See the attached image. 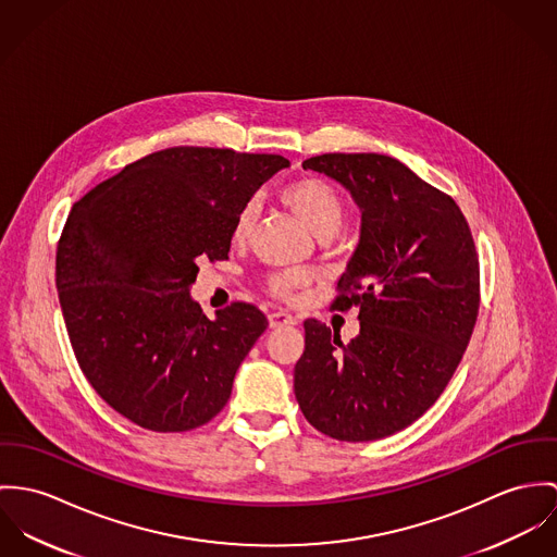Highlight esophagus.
Wrapping results in <instances>:
<instances>
[{
    "mask_svg": "<svg viewBox=\"0 0 557 557\" xmlns=\"http://www.w3.org/2000/svg\"><path fill=\"white\" fill-rule=\"evenodd\" d=\"M269 324L271 329H280V326H293L297 324V318L284 309H277V311H271L269 313Z\"/></svg>",
    "mask_w": 557,
    "mask_h": 557,
    "instance_id": "esophagus-1",
    "label": "esophagus"
}]
</instances>
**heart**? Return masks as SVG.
<instances>
[{"label":"heart","instance_id":"heart-1","mask_svg":"<svg viewBox=\"0 0 557 557\" xmlns=\"http://www.w3.org/2000/svg\"><path fill=\"white\" fill-rule=\"evenodd\" d=\"M280 198L320 239L333 237L346 222V213H348L346 198L324 177L308 175V177L293 180L286 186L280 187ZM253 222H256V202L248 200L239 207L235 215L233 239L237 244H244L248 239ZM306 282H308V275L299 271H269L264 275L267 290L280 299H290L295 290L301 288Z\"/></svg>","mask_w":557,"mask_h":557}]
</instances>
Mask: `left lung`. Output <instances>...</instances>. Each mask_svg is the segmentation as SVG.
Here are the masks:
<instances>
[{
  "label": "left lung",
  "instance_id": "1",
  "mask_svg": "<svg viewBox=\"0 0 557 557\" xmlns=\"http://www.w3.org/2000/svg\"><path fill=\"white\" fill-rule=\"evenodd\" d=\"M348 187L363 211L361 244L331 309H359L361 333L308 318L295 366L299 408L318 432L371 442L401 432L442 395L481 308L479 253L457 202L382 153L304 162Z\"/></svg>",
  "mask_w": 557,
  "mask_h": 557
}]
</instances>
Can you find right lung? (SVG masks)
<instances>
[{
    "label": "right lung",
    "mask_w": 557,
    "mask_h": 557,
    "mask_svg": "<svg viewBox=\"0 0 557 557\" xmlns=\"http://www.w3.org/2000/svg\"><path fill=\"white\" fill-rule=\"evenodd\" d=\"M288 160L213 147L149 153L72 205L55 284L78 368L127 421L189 432L228 401L267 315L246 301L209 320L189 299L196 258L228 260L239 207Z\"/></svg>",
    "instance_id": "1"
}]
</instances>
